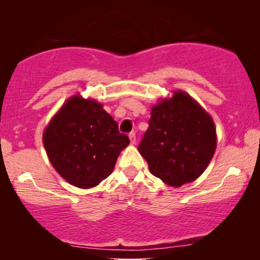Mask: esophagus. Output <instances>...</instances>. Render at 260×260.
I'll return each mask as SVG.
<instances>
[{
	"mask_svg": "<svg viewBox=\"0 0 260 260\" xmlns=\"http://www.w3.org/2000/svg\"><path fill=\"white\" fill-rule=\"evenodd\" d=\"M129 138H130L131 144L136 143V134H135V133H130V134H129Z\"/></svg>",
	"mask_w": 260,
	"mask_h": 260,
	"instance_id": "obj_1",
	"label": "esophagus"
}]
</instances>
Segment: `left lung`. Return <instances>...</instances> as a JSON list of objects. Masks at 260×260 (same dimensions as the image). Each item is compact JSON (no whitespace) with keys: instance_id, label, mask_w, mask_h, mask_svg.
<instances>
[{"instance_id":"left-lung-1","label":"left lung","mask_w":260,"mask_h":260,"mask_svg":"<svg viewBox=\"0 0 260 260\" xmlns=\"http://www.w3.org/2000/svg\"><path fill=\"white\" fill-rule=\"evenodd\" d=\"M150 115L149 127L138 145L150 173L172 187L197 180L216 148L212 117L182 91L152 106Z\"/></svg>"}]
</instances>
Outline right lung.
<instances>
[{"label":"right lung","instance_id":"obj_1","mask_svg":"<svg viewBox=\"0 0 260 260\" xmlns=\"http://www.w3.org/2000/svg\"><path fill=\"white\" fill-rule=\"evenodd\" d=\"M42 141L60 176L84 189L97 186L112 173L130 142L102 104L80 95L70 98L56 112Z\"/></svg>","mask_w":260,"mask_h":260}]
</instances>
